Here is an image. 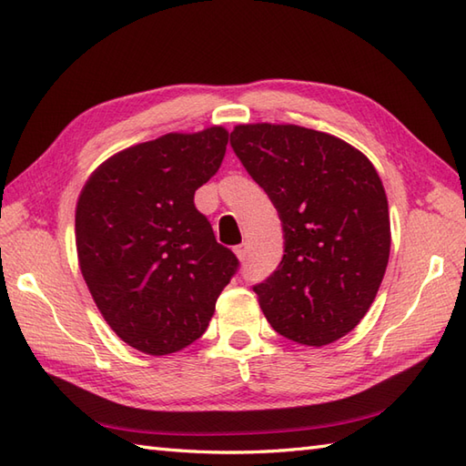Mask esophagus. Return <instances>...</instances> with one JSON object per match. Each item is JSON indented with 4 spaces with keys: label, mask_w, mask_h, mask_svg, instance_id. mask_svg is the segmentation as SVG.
<instances>
[{
    "label": "esophagus",
    "mask_w": 466,
    "mask_h": 466,
    "mask_svg": "<svg viewBox=\"0 0 466 466\" xmlns=\"http://www.w3.org/2000/svg\"><path fill=\"white\" fill-rule=\"evenodd\" d=\"M235 255L239 257V261H245L247 255H249V243H239L235 247Z\"/></svg>",
    "instance_id": "esophagus-1"
}]
</instances>
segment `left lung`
<instances>
[{"mask_svg": "<svg viewBox=\"0 0 466 466\" xmlns=\"http://www.w3.org/2000/svg\"><path fill=\"white\" fill-rule=\"evenodd\" d=\"M231 147L283 225V259L253 287L267 320L309 347L345 337L375 301L389 263V203L373 163L299 126H237Z\"/></svg>", "mask_w": 466, "mask_h": 466, "instance_id": "left-lung-1", "label": "left lung"}]
</instances>
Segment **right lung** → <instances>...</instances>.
Masks as SVG:
<instances>
[{
  "label": "right lung",
  "mask_w": 466,
  "mask_h": 466,
  "mask_svg": "<svg viewBox=\"0 0 466 466\" xmlns=\"http://www.w3.org/2000/svg\"><path fill=\"white\" fill-rule=\"evenodd\" d=\"M229 133H167L113 155L91 173L76 209L79 268L107 325L147 355L203 333L239 268L193 203L225 157Z\"/></svg>",
  "instance_id": "obj_1"
}]
</instances>
